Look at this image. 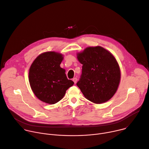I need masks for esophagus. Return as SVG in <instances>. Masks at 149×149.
Here are the masks:
<instances>
[{"label": "esophagus", "instance_id": "34e87169", "mask_svg": "<svg viewBox=\"0 0 149 149\" xmlns=\"http://www.w3.org/2000/svg\"><path fill=\"white\" fill-rule=\"evenodd\" d=\"M72 81H74V82L75 84H76V82H77V78H74L72 79Z\"/></svg>", "mask_w": 149, "mask_h": 149}]
</instances>
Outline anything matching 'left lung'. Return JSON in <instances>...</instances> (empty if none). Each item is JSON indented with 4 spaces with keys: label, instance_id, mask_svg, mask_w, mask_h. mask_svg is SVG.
Instances as JSON below:
<instances>
[{
    "label": "left lung",
    "instance_id": "obj_1",
    "mask_svg": "<svg viewBox=\"0 0 149 149\" xmlns=\"http://www.w3.org/2000/svg\"><path fill=\"white\" fill-rule=\"evenodd\" d=\"M82 64L77 86L89 101L101 104L116 93L120 80V70L114 56L101 47H88L77 54Z\"/></svg>",
    "mask_w": 149,
    "mask_h": 149
}]
</instances>
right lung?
<instances>
[{
  "label": "right lung",
  "instance_id": "add662e5",
  "mask_svg": "<svg viewBox=\"0 0 149 149\" xmlns=\"http://www.w3.org/2000/svg\"><path fill=\"white\" fill-rule=\"evenodd\" d=\"M62 54L47 52L33 61L29 72L31 87L42 101L54 104L60 101L74 82L68 79L65 70L60 67Z\"/></svg>",
  "mask_w": 149,
  "mask_h": 149
}]
</instances>
